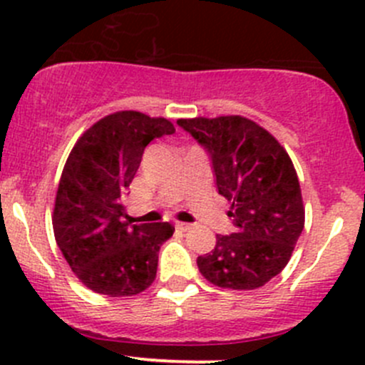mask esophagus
<instances>
[{
	"label": "esophagus",
	"mask_w": 365,
	"mask_h": 365,
	"mask_svg": "<svg viewBox=\"0 0 365 365\" xmlns=\"http://www.w3.org/2000/svg\"><path fill=\"white\" fill-rule=\"evenodd\" d=\"M175 227L178 231H189V230H192V224H187V222H176L175 224Z\"/></svg>",
	"instance_id": "1"
}]
</instances>
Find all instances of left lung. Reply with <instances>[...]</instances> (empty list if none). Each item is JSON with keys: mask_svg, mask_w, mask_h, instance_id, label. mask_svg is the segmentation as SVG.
<instances>
[{"mask_svg": "<svg viewBox=\"0 0 365 365\" xmlns=\"http://www.w3.org/2000/svg\"><path fill=\"white\" fill-rule=\"evenodd\" d=\"M212 160L215 185L231 203L233 233L217 235L197 257L219 288L256 289L281 274L304 230V203L293 162L277 139L242 116L178 120Z\"/></svg>", "mask_w": 365, "mask_h": 365, "instance_id": "8db88e82", "label": "left lung"}]
</instances>
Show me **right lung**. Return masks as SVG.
I'll use <instances>...</instances> for the list:
<instances>
[{
  "label": "right lung",
  "mask_w": 365,
  "mask_h": 365,
  "mask_svg": "<svg viewBox=\"0 0 365 365\" xmlns=\"http://www.w3.org/2000/svg\"><path fill=\"white\" fill-rule=\"evenodd\" d=\"M171 134L175 127L165 118L121 111L88 128L70 152L53 227L68 267L91 292L132 297L155 279L159 251L175 227L169 222L130 226L121 201L146 146Z\"/></svg>",
  "instance_id": "1"
}]
</instances>
